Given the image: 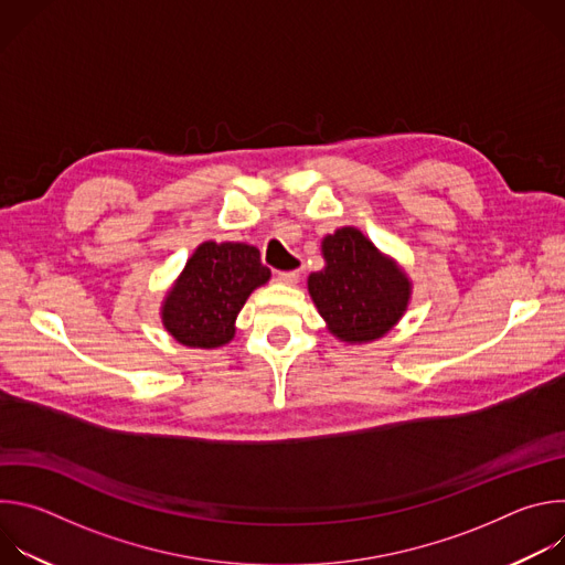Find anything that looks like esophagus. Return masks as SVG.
I'll use <instances>...</instances> for the list:
<instances>
[{
  "mask_svg": "<svg viewBox=\"0 0 565 565\" xmlns=\"http://www.w3.org/2000/svg\"><path fill=\"white\" fill-rule=\"evenodd\" d=\"M299 270H284V273H277V281L279 284H286V286H295L299 281Z\"/></svg>",
  "mask_w": 565,
  "mask_h": 565,
  "instance_id": "1",
  "label": "esophagus"
}]
</instances>
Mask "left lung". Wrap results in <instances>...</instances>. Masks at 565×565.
Listing matches in <instances>:
<instances>
[{"label":"left lung","mask_w":565,"mask_h":565,"mask_svg":"<svg viewBox=\"0 0 565 565\" xmlns=\"http://www.w3.org/2000/svg\"><path fill=\"white\" fill-rule=\"evenodd\" d=\"M324 270L308 277V292L347 344L386 335L412 299V281L393 259L382 255L358 227H340L321 241Z\"/></svg>","instance_id":"1"}]
</instances>
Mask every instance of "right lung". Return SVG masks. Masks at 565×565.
<instances>
[{
    "label": "right lung",
    "instance_id": "right-lung-1",
    "mask_svg": "<svg viewBox=\"0 0 565 565\" xmlns=\"http://www.w3.org/2000/svg\"><path fill=\"white\" fill-rule=\"evenodd\" d=\"M268 279L255 246L205 241L160 306L163 327L183 347L218 349L234 338L236 315L250 292Z\"/></svg>",
    "mask_w": 565,
    "mask_h": 565
}]
</instances>
